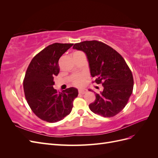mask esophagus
<instances>
[{
    "mask_svg": "<svg viewBox=\"0 0 158 158\" xmlns=\"http://www.w3.org/2000/svg\"><path fill=\"white\" fill-rule=\"evenodd\" d=\"M88 92V89H78V93L80 94H84Z\"/></svg>",
    "mask_w": 158,
    "mask_h": 158,
    "instance_id": "obj_1",
    "label": "esophagus"
}]
</instances>
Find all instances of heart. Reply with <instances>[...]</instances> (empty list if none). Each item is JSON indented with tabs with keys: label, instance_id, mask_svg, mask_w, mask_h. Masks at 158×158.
Wrapping results in <instances>:
<instances>
[{
	"label": "heart",
	"instance_id": "obj_1",
	"mask_svg": "<svg viewBox=\"0 0 158 158\" xmlns=\"http://www.w3.org/2000/svg\"><path fill=\"white\" fill-rule=\"evenodd\" d=\"M87 78V75L85 74H76L72 77V82L76 86H82L85 82V79Z\"/></svg>",
	"mask_w": 158,
	"mask_h": 158
}]
</instances>
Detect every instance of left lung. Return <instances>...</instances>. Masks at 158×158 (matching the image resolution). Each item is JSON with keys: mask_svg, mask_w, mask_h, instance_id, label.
Returning <instances> with one entry per match:
<instances>
[{"mask_svg": "<svg viewBox=\"0 0 158 158\" xmlns=\"http://www.w3.org/2000/svg\"><path fill=\"white\" fill-rule=\"evenodd\" d=\"M73 49L85 52L91 76L103 88L100 93L94 92L96 98L89 105L90 110L104 117L116 115L126 106L133 90L132 74L125 59L112 47L95 40L75 44Z\"/></svg>", "mask_w": 158, "mask_h": 158, "instance_id": "8db88e82", "label": "left lung"}]
</instances>
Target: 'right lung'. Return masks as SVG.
I'll use <instances>...</instances> for the list:
<instances>
[{"label":"right lung","instance_id":"obj_1","mask_svg":"<svg viewBox=\"0 0 158 158\" xmlns=\"http://www.w3.org/2000/svg\"><path fill=\"white\" fill-rule=\"evenodd\" d=\"M73 44L55 43L37 54L28 66L23 90L32 111L41 120L56 123L69 114L78 89L69 88L62 92L53 88L54 77L59 73V60Z\"/></svg>","mask_w":158,"mask_h":158}]
</instances>
